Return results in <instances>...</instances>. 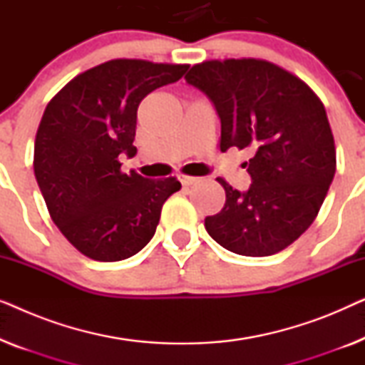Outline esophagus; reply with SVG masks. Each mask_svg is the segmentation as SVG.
I'll list each match as a JSON object with an SVG mask.
<instances>
[{"label": "esophagus", "mask_w": 365, "mask_h": 365, "mask_svg": "<svg viewBox=\"0 0 365 365\" xmlns=\"http://www.w3.org/2000/svg\"><path fill=\"white\" fill-rule=\"evenodd\" d=\"M178 179H179V181H181L182 186H192L194 182H197V178L187 176V174H179Z\"/></svg>", "instance_id": "1"}]
</instances>
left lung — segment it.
<instances>
[{
  "label": "left lung",
  "instance_id": "8db88e82",
  "mask_svg": "<svg viewBox=\"0 0 365 365\" xmlns=\"http://www.w3.org/2000/svg\"><path fill=\"white\" fill-rule=\"evenodd\" d=\"M184 79L206 94L221 119V151L249 149L246 192L217 178L221 212L204 226L241 256H272L316 219L336 174V146L326 109L302 79L266 59H212Z\"/></svg>",
  "mask_w": 365,
  "mask_h": 365
}]
</instances>
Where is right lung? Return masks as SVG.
<instances>
[{
  "label": "right lung",
  "mask_w": 365,
  "mask_h": 365,
  "mask_svg": "<svg viewBox=\"0 0 365 365\" xmlns=\"http://www.w3.org/2000/svg\"><path fill=\"white\" fill-rule=\"evenodd\" d=\"M187 64L111 59L73 78L48 103L34 141V176L49 216L89 259L123 261L151 241L176 178L121 171L133 158L138 106Z\"/></svg>",
  "instance_id": "obj_1"
}]
</instances>
